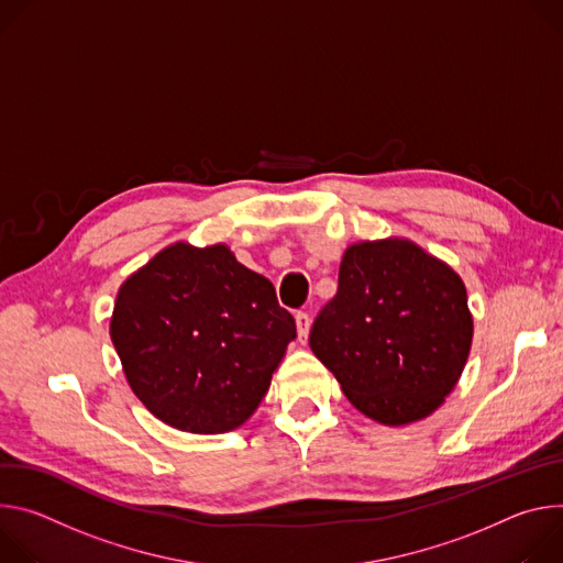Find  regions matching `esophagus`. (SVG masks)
Listing matches in <instances>:
<instances>
[{
    "instance_id": "obj_1",
    "label": "esophagus",
    "mask_w": 563,
    "mask_h": 563,
    "mask_svg": "<svg viewBox=\"0 0 563 563\" xmlns=\"http://www.w3.org/2000/svg\"><path fill=\"white\" fill-rule=\"evenodd\" d=\"M295 324H297L299 342H306L308 331H310V316H308V313H303V310H299V313L295 316Z\"/></svg>"
}]
</instances>
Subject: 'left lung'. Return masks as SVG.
Instances as JSON below:
<instances>
[{
  "mask_svg": "<svg viewBox=\"0 0 563 563\" xmlns=\"http://www.w3.org/2000/svg\"><path fill=\"white\" fill-rule=\"evenodd\" d=\"M463 279L407 239L346 247L308 344L364 416L407 424L439 409L472 346Z\"/></svg>",
  "mask_w": 563,
  "mask_h": 563,
  "instance_id": "8db88e82",
  "label": "left lung"
}]
</instances>
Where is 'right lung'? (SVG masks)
<instances>
[{"label": "right lung", "instance_id": "1", "mask_svg": "<svg viewBox=\"0 0 563 563\" xmlns=\"http://www.w3.org/2000/svg\"><path fill=\"white\" fill-rule=\"evenodd\" d=\"M109 333L139 400L190 433H225L253 416L297 338L264 275L223 243L183 241L120 286Z\"/></svg>", "mask_w": 563, "mask_h": 563}]
</instances>
